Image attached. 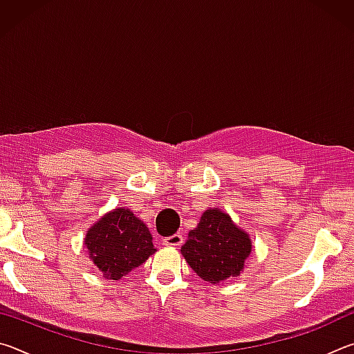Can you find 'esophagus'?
<instances>
[{"label":"esophagus","instance_id":"obj_1","mask_svg":"<svg viewBox=\"0 0 354 354\" xmlns=\"http://www.w3.org/2000/svg\"><path fill=\"white\" fill-rule=\"evenodd\" d=\"M183 241L184 239L181 234H173L170 237L162 239V242H164V245H167V247H179V245L183 243Z\"/></svg>","mask_w":354,"mask_h":354}]
</instances>
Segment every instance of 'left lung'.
Listing matches in <instances>:
<instances>
[{
	"instance_id": "1",
	"label": "left lung",
	"mask_w": 354,
	"mask_h": 354,
	"mask_svg": "<svg viewBox=\"0 0 354 354\" xmlns=\"http://www.w3.org/2000/svg\"><path fill=\"white\" fill-rule=\"evenodd\" d=\"M251 248L248 232L239 227L230 214L211 207L203 212L200 223L189 232L181 254L201 279L220 286L243 272Z\"/></svg>"
}]
</instances>
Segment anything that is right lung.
I'll return each instance as SVG.
<instances>
[{"instance_id": "add662e5", "label": "right lung", "mask_w": 354, "mask_h": 354, "mask_svg": "<svg viewBox=\"0 0 354 354\" xmlns=\"http://www.w3.org/2000/svg\"><path fill=\"white\" fill-rule=\"evenodd\" d=\"M84 247L106 279H120L154 254L148 226L127 207L104 214L88 227Z\"/></svg>"}]
</instances>
